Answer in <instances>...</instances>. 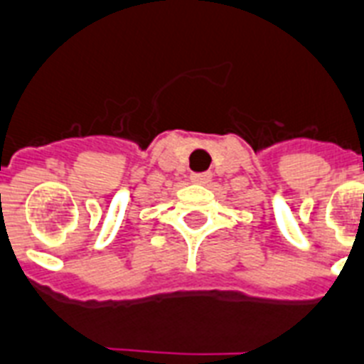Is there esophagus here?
Here are the masks:
<instances>
[{"label":"esophagus","mask_w":364,"mask_h":364,"mask_svg":"<svg viewBox=\"0 0 364 364\" xmlns=\"http://www.w3.org/2000/svg\"><path fill=\"white\" fill-rule=\"evenodd\" d=\"M210 180H212V175H210V173H195V175H191V182H193V184L204 186L208 184Z\"/></svg>","instance_id":"34e87169"}]
</instances>
